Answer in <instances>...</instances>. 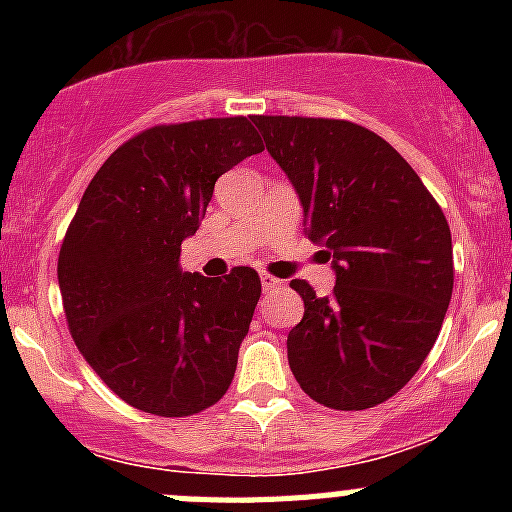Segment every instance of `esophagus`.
I'll return each mask as SVG.
<instances>
[{
  "instance_id": "obj_1",
  "label": "esophagus",
  "mask_w": 512,
  "mask_h": 512,
  "mask_svg": "<svg viewBox=\"0 0 512 512\" xmlns=\"http://www.w3.org/2000/svg\"><path fill=\"white\" fill-rule=\"evenodd\" d=\"M261 287H264L266 292H269V289L282 287V282H279L277 277H271V274H261Z\"/></svg>"
}]
</instances>
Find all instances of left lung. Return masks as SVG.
Instances as JSON below:
<instances>
[{"instance_id":"left-lung-1","label":"left lung","mask_w":512,"mask_h":512,"mask_svg":"<svg viewBox=\"0 0 512 512\" xmlns=\"http://www.w3.org/2000/svg\"><path fill=\"white\" fill-rule=\"evenodd\" d=\"M253 122L300 194L307 238L336 271L328 297L305 279L289 282L305 302L287 336L289 369L325 408H374L413 379L446 318L454 289L446 215L413 166L356 122Z\"/></svg>"}]
</instances>
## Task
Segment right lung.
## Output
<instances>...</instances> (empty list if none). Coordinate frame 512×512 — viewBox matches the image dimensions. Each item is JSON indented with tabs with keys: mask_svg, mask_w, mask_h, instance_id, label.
<instances>
[{
	"mask_svg": "<svg viewBox=\"0 0 512 512\" xmlns=\"http://www.w3.org/2000/svg\"><path fill=\"white\" fill-rule=\"evenodd\" d=\"M253 117L156 125L94 174L58 253L69 330L120 400L161 418L215 405L261 297L251 266L210 279L179 266L215 182L264 151Z\"/></svg>",
	"mask_w": 512,
	"mask_h": 512,
	"instance_id": "1",
	"label": "right lung"
}]
</instances>
